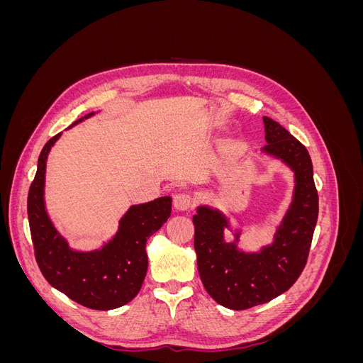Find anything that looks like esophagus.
<instances>
[{
    "label": "esophagus",
    "mask_w": 363,
    "mask_h": 363,
    "mask_svg": "<svg viewBox=\"0 0 363 363\" xmlns=\"http://www.w3.org/2000/svg\"><path fill=\"white\" fill-rule=\"evenodd\" d=\"M174 206H175V208H179V211H191V208L194 207V201H192L191 194H188V192L175 194Z\"/></svg>",
    "instance_id": "1"
}]
</instances>
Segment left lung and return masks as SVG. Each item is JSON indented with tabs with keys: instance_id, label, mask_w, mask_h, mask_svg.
<instances>
[{
	"instance_id": "8db88e82",
	"label": "left lung",
	"mask_w": 363,
	"mask_h": 363,
	"mask_svg": "<svg viewBox=\"0 0 363 363\" xmlns=\"http://www.w3.org/2000/svg\"><path fill=\"white\" fill-rule=\"evenodd\" d=\"M263 124L267 145L262 151L286 163L295 177L291 206L272 244L257 252L240 251V232H235L233 242L224 239L225 228L232 227L223 212L200 206L192 218L201 281L218 304L233 311L268 303L292 286L306 267L318 219V192L309 152L274 119L263 116Z\"/></svg>"
}]
</instances>
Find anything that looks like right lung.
<instances>
[{
    "label": "right lung",
    "instance_id": "obj_1",
    "mask_svg": "<svg viewBox=\"0 0 363 363\" xmlns=\"http://www.w3.org/2000/svg\"><path fill=\"white\" fill-rule=\"evenodd\" d=\"M92 115L94 112L80 118L72 125ZM60 135L51 138L42 148L28 191L27 213L36 262L51 286L72 301L95 311L116 309L140 291L148 268L147 239L168 221L172 199L160 196L131 206L121 218L116 235L100 250H72L51 223L43 200L48 152Z\"/></svg>",
    "mask_w": 363,
    "mask_h": 363
}]
</instances>
